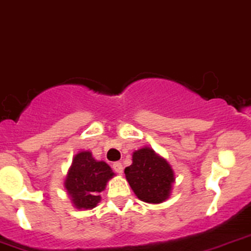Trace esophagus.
Instances as JSON below:
<instances>
[{
  "mask_svg": "<svg viewBox=\"0 0 251 251\" xmlns=\"http://www.w3.org/2000/svg\"><path fill=\"white\" fill-rule=\"evenodd\" d=\"M113 169H114V171L118 174H123V171H124L123 164L119 163V161H116V163L113 164Z\"/></svg>",
  "mask_w": 251,
  "mask_h": 251,
  "instance_id": "esophagus-1",
  "label": "esophagus"
}]
</instances>
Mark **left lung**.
Instances as JSON below:
<instances>
[{
  "instance_id": "8db88e82",
  "label": "left lung",
  "mask_w": 251,
  "mask_h": 251,
  "mask_svg": "<svg viewBox=\"0 0 251 251\" xmlns=\"http://www.w3.org/2000/svg\"><path fill=\"white\" fill-rule=\"evenodd\" d=\"M125 176L133 193L144 203L161 204L170 198L175 182L173 166L149 147L133 151Z\"/></svg>"
}]
</instances>
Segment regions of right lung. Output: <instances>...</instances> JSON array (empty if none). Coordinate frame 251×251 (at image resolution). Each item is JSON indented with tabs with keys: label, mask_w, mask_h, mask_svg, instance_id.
Segmentation results:
<instances>
[{
	"label": "right lung",
	"mask_w": 251,
	"mask_h": 251,
	"mask_svg": "<svg viewBox=\"0 0 251 251\" xmlns=\"http://www.w3.org/2000/svg\"><path fill=\"white\" fill-rule=\"evenodd\" d=\"M115 176L103 160H96L90 151H80L73 158L64 178V188L77 210H92L100 201V193Z\"/></svg>",
	"instance_id": "obj_1"
}]
</instances>
